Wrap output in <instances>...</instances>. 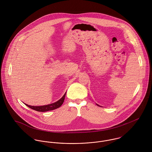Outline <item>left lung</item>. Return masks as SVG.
I'll list each match as a JSON object with an SVG mask.
<instances>
[{"instance_id":"1","label":"left lung","mask_w":152,"mask_h":152,"mask_svg":"<svg viewBox=\"0 0 152 152\" xmlns=\"http://www.w3.org/2000/svg\"><path fill=\"white\" fill-rule=\"evenodd\" d=\"M96 105H97V104H96ZM98 105V106H99V105ZM99 107H100V106H99Z\"/></svg>"}]
</instances>
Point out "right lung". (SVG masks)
<instances>
[{
	"instance_id": "add662e5",
	"label": "right lung",
	"mask_w": 152,
	"mask_h": 152,
	"mask_svg": "<svg viewBox=\"0 0 152 152\" xmlns=\"http://www.w3.org/2000/svg\"><path fill=\"white\" fill-rule=\"evenodd\" d=\"M65 94H66V92L60 99H59L58 101H57L54 103H53L51 104L43 105V106H37H37H31V105H28L26 104H25V105L26 106H27L28 107H29L30 108L37 110L38 112H46V111H48V110H52L58 108L62 105V104L64 102V99H65Z\"/></svg>"
}]
</instances>
